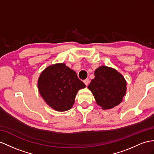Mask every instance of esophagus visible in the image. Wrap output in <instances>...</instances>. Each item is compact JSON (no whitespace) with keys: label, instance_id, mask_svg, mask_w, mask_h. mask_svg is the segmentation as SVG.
<instances>
[{"label":"esophagus","instance_id":"obj_1","mask_svg":"<svg viewBox=\"0 0 154 154\" xmlns=\"http://www.w3.org/2000/svg\"><path fill=\"white\" fill-rule=\"evenodd\" d=\"M89 79H85V80H84V83L85 84V85L86 86H87L88 85V83H89Z\"/></svg>","mask_w":154,"mask_h":154}]
</instances>
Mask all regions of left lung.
I'll list each match as a JSON object with an SVG mask.
<instances>
[{
  "label": "left lung",
  "instance_id": "obj_1",
  "mask_svg": "<svg viewBox=\"0 0 154 154\" xmlns=\"http://www.w3.org/2000/svg\"><path fill=\"white\" fill-rule=\"evenodd\" d=\"M94 77L88 86L96 103L102 109H112L119 105L126 94L125 79L115 68L101 66L94 72Z\"/></svg>",
  "mask_w": 154,
  "mask_h": 154
}]
</instances>
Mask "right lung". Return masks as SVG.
<instances>
[{
	"label": "right lung",
	"instance_id": "obj_1",
	"mask_svg": "<svg viewBox=\"0 0 154 154\" xmlns=\"http://www.w3.org/2000/svg\"><path fill=\"white\" fill-rule=\"evenodd\" d=\"M86 85L75 71L64 63H57L43 69L38 80L39 93L50 107L59 112L73 107L77 94Z\"/></svg>",
	"mask_w": 154,
	"mask_h": 154
}]
</instances>
